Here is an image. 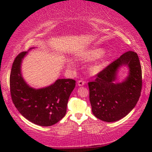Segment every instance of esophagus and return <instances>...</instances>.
<instances>
[{
  "label": "esophagus",
  "instance_id": "34e87169",
  "mask_svg": "<svg viewBox=\"0 0 152 152\" xmlns=\"http://www.w3.org/2000/svg\"><path fill=\"white\" fill-rule=\"evenodd\" d=\"M84 84H85V82H84V81H82V80L77 81V85L79 86H84Z\"/></svg>",
  "mask_w": 152,
  "mask_h": 152
}]
</instances>
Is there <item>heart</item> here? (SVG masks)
<instances>
[{
	"label": "heart",
	"instance_id": "heart-1",
	"mask_svg": "<svg viewBox=\"0 0 152 152\" xmlns=\"http://www.w3.org/2000/svg\"><path fill=\"white\" fill-rule=\"evenodd\" d=\"M104 50L101 48H94L84 52L80 55V59L84 61H88L96 59L89 66L88 71L92 74H97L104 69L107 66L108 60L104 55Z\"/></svg>",
	"mask_w": 152,
	"mask_h": 152
}]
</instances>
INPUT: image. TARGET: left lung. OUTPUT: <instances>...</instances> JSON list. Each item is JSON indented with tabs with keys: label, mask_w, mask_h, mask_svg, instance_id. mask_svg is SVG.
I'll list each match as a JSON object with an SVG mask.
<instances>
[{
	"label": "left lung",
	"mask_w": 152,
	"mask_h": 152,
	"mask_svg": "<svg viewBox=\"0 0 152 152\" xmlns=\"http://www.w3.org/2000/svg\"><path fill=\"white\" fill-rule=\"evenodd\" d=\"M128 68V76L121 83L116 82L121 67ZM89 99L92 112L102 121L116 122L135 107L142 88V70L138 56L128 51L97 74L88 83Z\"/></svg>",
	"instance_id": "1"
}]
</instances>
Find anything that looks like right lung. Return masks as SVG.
<instances>
[{
    "label": "right lung",
    "instance_id": "add662e5",
    "mask_svg": "<svg viewBox=\"0 0 152 152\" xmlns=\"http://www.w3.org/2000/svg\"><path fill=\"white\" fill-rule=\"evenodd\" d=\"M28 52L20 53L12 65L10 78L12 101L19 113L30 122L42 126H52L66 115L68 99L75 87V81L58 79L43 88L30 86L21 72L23 60Z\"/></svg>",
    "mask_w": 152,
    "mask_h": 152
}]
</instances>
